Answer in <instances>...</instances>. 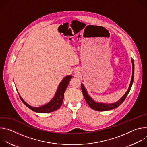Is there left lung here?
<instances>
[{
  "instance_id": "obj_1",
  "label": "left lung",
  "mask_w": 147,
  "mask_h": 147,
  "mask_svg": "<svg viewBox=\"0 0 147 147\" xmlns=\"http://www.w3.org/2000/svg\"><path fill=\"white\" fill-rule=\"evenodd\" d=\"M132 64H133V76H132V78H131V82H130V87L129 88V90H127V91L126 92H125V94L124 95V96L118 102H116L115 103L106 104V103H96V102H95L88 95L85 87H84V86L81 84V90H82V92L83 95H84V98H85L86 102L87 103V104L88 105L89 107L91 108H92L94 110L98 111H109V110H112V109H115V108H117L118 107H119L120 105L124 101V100L125 99V98H126L127 95L129 94V92H130V91L131 90L133 81H134V63L133 59H132Z\"/></svg>"
}]
</instances>
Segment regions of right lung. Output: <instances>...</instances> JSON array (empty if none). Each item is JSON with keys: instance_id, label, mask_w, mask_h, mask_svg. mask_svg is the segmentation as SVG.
Wrapping results in <instances>:
<instances>
[{"instance_id": "obj_1", "label": "right lung", "mask_w": 147, "mask_h": 147, "mask_svg": "<svg viewBox=\"0 0 147 147\" xmlns=\"http://www.w3.org/2000/svg\"><path fill=\"white\" fill-rule=\"evenodd\" d=\"M72 78L71 76H66L63 80L58 87L57 90L56 91V95L53 98V99L48 103L45 105L44 106H42L38 108H35L31 107L27 104L23 99L20 96V99L24 103V105L32 111L38 112V113H50L53 111L57 110L62 105L63 101L64 99V93L69 85V83Z\"/></svg>"}]
</instances>
